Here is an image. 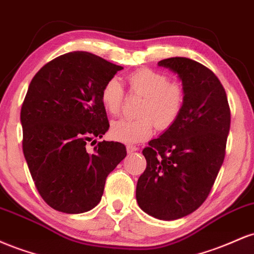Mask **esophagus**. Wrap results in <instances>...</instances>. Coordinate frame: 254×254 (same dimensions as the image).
<instances>
[{
	"label": "esophagus",
	"instance_id": "1",
	"mask_svg": "<svg viewBox=\"0 0 254 254\" xmlns=\"http://www.w3.org/2000/svg\"><path fill=\"white\" fill-rule=\"evenodd\" d=\"M127 153H133V151L138 150V148H137L136 145H133V144H127Z\"/></svg>",
	"mask_w": 254,
	"mask_h": 254
}]
</instances>
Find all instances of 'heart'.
<instances>
[{"label": "heart", "instance_id": "1", "mask_svg": "<svg viewBox=\"0 0 254 254\" xmlns=\"http://www.w3.org/2000/svg\"><path fill=\"white\" fill-rule=\"evenodd\" d=\"M131 94L142 95L133 119H119L111 125V136L123 143H138L153 135L154 127L165 130L174 124L185 104V90L180 83L170 81L166 74L153 69H138L127 77ZM103 107L110 115H117L123 106L125 92L116 77H111L101 88Z\"/></svg>", "mask_w": 254, "mask_h": 254}]
</instances>
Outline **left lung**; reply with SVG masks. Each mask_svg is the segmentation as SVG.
Segmentation results:
<instances>
[{
    "mask_svg": "<svg viewBox=\"0 0 254 254\" xmlns=\"http://www.w3.org/2000/svg\"><path fill=\"white\" fill-rule=\"evenodd\" d=\"M159 65L179 75L185 104L174 124L142 151L147 167L136 199L150 216L171 221L193 212L210 193L226 155L230 109L222 83L205 65L185 57Z\"/></svg>",
    "mask_w": 254,
    "mask_h": 254,
    "instance_id": "8db88e82",
    "label": "left lung"
}]
</instances>
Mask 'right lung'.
I'll use <instances>...</instances> for the list:
<instances>
[{
    "instance_id": "right-lung-1",
    "label": "right lung",
    "mask_w": 254,
    "mask_h": 254,
    "mask_svg": "<svg viewBox=\"0 0 254 254\" xmlns=\"http://www.w3.org/2000/svg\"><path fill=\"white\" fill-rule=\"evenodd\" d=\"M123 66L84 51L46 63L32 78L22 103V150L32 179L48 205L65 214L94 208L106 178L127 156L103 137L110 123L100 99L104 83Z\"/></svg>"
}]
</instances>
